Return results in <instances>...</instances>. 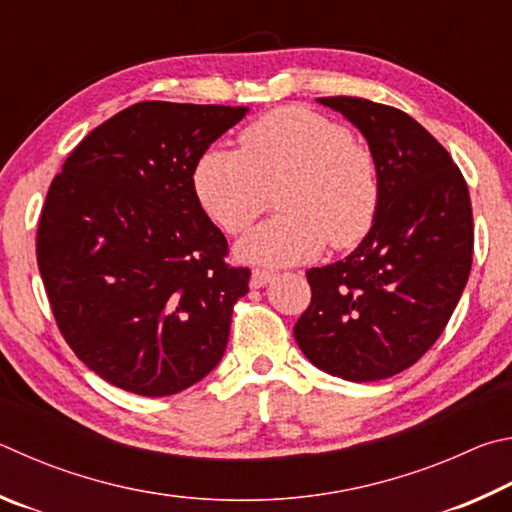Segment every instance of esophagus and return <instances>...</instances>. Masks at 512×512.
<instances>
[{
  "label": "esophagus",
  "mask_w": 512,
  "mask_h": 512,
  "mask_svg": "<svg viewBox=\"0 0 512 512\" xmlns=\"http://www.w3.org/2000/svg\"><path fill=\"white\" fill-rule=\"evenodd\" d=\"M274 272L270 270H254L251 272V288H265L267 283H272Z\"/></svg>",
  "instance_id": "esophagus-1"
}]
</instances>
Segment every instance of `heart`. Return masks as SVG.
<instances>
[{"mask_svg":"<svg viewBox=\"0 0 512 512\" xmlns=\"http://www.w3.org/2000/svg\"><path fill=\"white\" fill-rule=\"evenodd\" d=\"M193 191L227 233L251 227L276 195L279 218L238 242L245 263L283 267L315 258L326 240L353 247L380 206L378 161L342 123L306 107H279L242 130L240 152L211 148L195 161Z\"/></svg>","mask_w":512,"mask_h":512,"instance_id":"heart-1","label":"heart"}]
</instances>
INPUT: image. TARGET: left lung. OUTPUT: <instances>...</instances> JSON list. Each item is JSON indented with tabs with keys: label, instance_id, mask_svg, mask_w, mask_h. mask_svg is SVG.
I'll list each match as a JSON object with an SVG mask.
<instances>
[{
	"label": "left lung",
	"instance_id": "left-lung-1",
	"mask_svg": "<svg viewBox=\"0 0 512 512\" xmlns=\"http://www.w3.org/2000/svg\"><path fill=\"white\" fill-rule=\"evenodd\" d=\"M378 161L380 206L344 261L308 270L312 301L294 326L303 355L337 378L409 369L441 337L472 267L468 184L447 150L396 107L330 96Z\"/></svg>",
	"mask_w": 512,
	"mask_h": 512
}]
</instances>
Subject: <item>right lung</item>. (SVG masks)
<instances>
[{
  "label": "right lung",
  "instance_id": "add662e5",
  "mask_svg": "<svg viewBox=\"0 0 512 512\" xmlns=\"http://www.w3.org/2000/svg\"><path fill=\"white\" fill-rule=\"evenodd\" d=\"M249 107L146 101L98 125L42 206L38 267L67 344L105 382L161 398L222 360L247 267L193 191L195 161Z\"/></svg>",
  "mask_w": 512,
  "mask_h": 512
}]
</instances>
